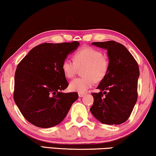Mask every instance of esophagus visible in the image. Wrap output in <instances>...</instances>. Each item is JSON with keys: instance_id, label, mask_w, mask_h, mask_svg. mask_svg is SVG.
I'll return each mask as SVG.
<instances>
[{"instance_id": "1", "label": "esophagus", "mask_w": 156, "mask_h": 156, "mask_svg": "<svg viewBox=\"0 0 156 156\" xmlns=\"http://www.w3.org/2000/svg\"><path fill=\"white\" fill-rule=\"evenodd\" d=\"M78 94H79V96H80V98H82V97H83V96H84V95H86V93H79Z\"/></svg>"}]
</instances>
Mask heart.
<instances>
[{"label": "heart", "instance_id": "heart-1", "mask_svg": "<svg viewBox=\"0 0 156 156\" xmlns=\"http://www.w3.org/2000/svg\"><path fill=\"white\" fill-rule=\"evenodd\" d=\"M83 66L81 75L83 76L71 81L69 85L73 91L85 93L95 81H102L108 73L109 63L102 51L92 47H84L74 55V61L65 59L61 68L66 77L72 78L77 73L78 68Z\"/></svg>", "mask_w": 156, "mask_h": 156}]
</instances>
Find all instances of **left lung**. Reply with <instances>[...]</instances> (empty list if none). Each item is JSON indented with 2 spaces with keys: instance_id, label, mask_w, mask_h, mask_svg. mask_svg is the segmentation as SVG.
<instances>
[{
  "instance_id": "obj_1",
  "label": "left lung",
  "mask_w": 156,
  "mask_h": 156,
  "mask_svg": "<svg viewBox=\"0 0 156 156\" xmlns=\"http://www.w3.org/2000/svg\"><path fill=\"white\" fill-rule=\"evenodd\" d=\"M92 44L107 50L109 68L98 86L100 92L92 93L94 101L90 111L102 123L119 125L129 119L137 100L138 64L119 42L111 40Z\"/></svg>"
}]
</instances>
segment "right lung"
Returning <instances> with one entry per match:
<instances>
[{
  "instance_id": "right-lung-1",
  "label": "right lung",
  "mask_w": 156,
  "mask_h": 156,
  "mask_svg": "<svg viewBox=\"0 0 156 156\" xmlns=\"http://www.w3.org/2000/svg\"><path fill=\"white\" fill-rule=\"evenodd\" d=\"M80 42L43 43L33 48L16 67L14 100L23 117L39 128L58 125L65 119L76 92L61 91L68 86L61 66Z\"/></svg>"
}]
</instances>
